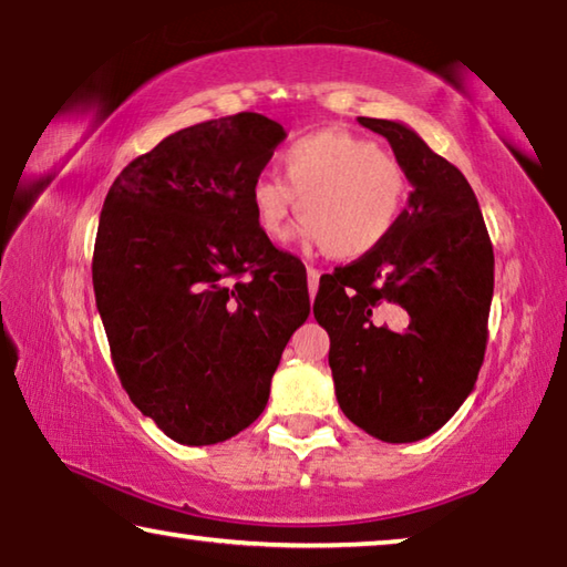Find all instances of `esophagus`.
<instances>
[{
    "instance_id": "obj_1",
    "label": "esophagus",
    "mask_w": 567,
    "mask_h": 567,
    "mask_svg": "<svg viewBox=\"0 0 567 567\" xmlns=\"http://www.w3.org/2000/svg\"><path fill=\"white\" fill-rule=\"evenodd\" d=\"M318 287H320V270L307 267V290H310V297L318 295Z\"/></svg>"
}]
</instances>
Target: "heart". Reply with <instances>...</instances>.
I'll list each match as a JSON object with an SVG mask.
<instances>
[{"mask_svg": "<svg viewBox=\"0 0 567 567\" xmlns=\"http://www.w3.org/2000/svg\"><path fill=\"white\" fill-rule=\"evenodd\" d=\"M282 179L262 175L249 189L257 229L282 239L300 199V237L338 260L378 249L398 227L410 179L375 140L348 130L307 134L280 155Z\"/></svg>", "mask_w": 567, "mask_h": 567, "instance_id": "heart-1", "label": "heart"}]
</instances>
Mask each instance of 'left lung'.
I'll return each mask as SVG.
<instances>
[{"label":"left lung","instance_id":"1","mask_svg":"<svg viewBox=\"0 0 567 567\" xmlns=\"http://www.w3.org/2000/svg\"><path fill=\"white\" fill-rule=\"evenodd\" d=\"M358 122L390 142L412 192L385 243L320 277L312 312L330 334L344 415L385 443H415L443 427L475 388L495 257L463 172L405 124Z\"/></svg>","mask_w":567,"mask_h":567}]
</instances>
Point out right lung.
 <instances>
[{"instance_id": "obj_1", "label": "right lung", "mask_w": 567, "mask_h": 567, "mask_svg": "<svg viewBox=\"0 0 567 567\" xmlns=\"http://www.w3.org/2000/svg\"><path fill=\"white\" fill-rule=\"evenodd\" d=\"M282 140L257 112L192 124L132 159L104 197L92 282L114 370L175 443L252 425L310 315L305 272L249 203Z\"/></svg>"}]
</instances>
